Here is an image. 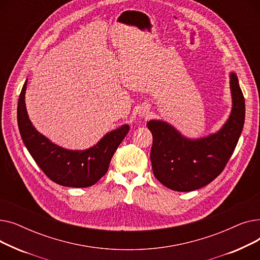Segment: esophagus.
I'll list each match as a JSON object with an SVG mask.
<instances>
[{
	"instance_id": "1",
	"label": "esophagus",
	"mask_w": 260,
	"mask_h": 260,
	"mask_svg": "<svg viewBox=\"0 0 260 260\" xmlns=\"http://www.w3.org/2000/svg\"><path fill=\"white\" fill-rule=\"evenodd\" d=\"M139 116L141 117H147L148 116V111L146 108H141L139 111Z\"/></svg>"
}]
</instances>
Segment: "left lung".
<instances>
[{"mask_svg": "<svg viewBox=\"0 0 260 260\" xmlns=\"http://www.w3.org/2000/svg\"><path fill=\"white\" fill-rule=\"evenodd\" d=\"M233 106L219 132L201 139H187L167 122L151 120L153 135L151 161L157 180L177 192L206 186L224 170L242 132L245 105L238 78L230 76Z\"/></svg>", "mask_w": 260, "mask_h": 260, "instance_id": "left-lung-1", "label": "left lung"}]
</instances>
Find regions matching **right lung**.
Listing matches in <instances>:
<instances>
[{
	"label": "right lung",
	"mask_w": 260,
	"mask_h": 260,
	"mask_svg": "<svg viewBox=\"0 0 260 260\" xmlns=\"http://www.w3.org/2000/svg\"><path fill=\"white\" fill-rule=\"evenodd\" d=\"M25 82L18 102V125L25 146L50 180L63 186L87 187L106 174L109 162L129 131L127 124L109 132L85 151H70L53 144L32 125L25 106Z\"/></svg>",
	"instance_id": "1"
}]
</instances>
